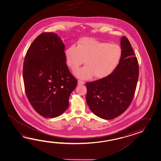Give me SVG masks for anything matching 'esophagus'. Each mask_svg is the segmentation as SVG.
<instances>
[{
	"mask_svg": "<svg viewBox=\"0 0 161 161\" xmlns=\"http://www.w3.org/2000/svg\"><path fill=\"white\" fill-rule=\"evenodd\" d=\"M78 85H83V84H85V82H84V81H82V80H78Z\"/></svg>",
	"mask_w": 161,
	"mask_h": 161,
	"instance_id": "1",
	"label": "esophagus"
}]
</instances>
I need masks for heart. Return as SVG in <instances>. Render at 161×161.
<instances>
[{
	"label": "heart",
	"instance_id": "heart-1",
	"mask_svg": "<svg viewBox=\"0 0 161 161\" xmlns=\"http://www.w3.org/2000/svg\"><path fill=\"white\" fill-rule=\"evenodd\" d=\"M121 54L119 45L89 38L81 39L77 47L71 45L65 51L67 64L70 69H75L84 61L86 66L74 71L82 79H89L92 75L96 78L108 75L118 64Z\"/></svg>",
	"mask_w": 161,
	"mask_h": 161
}]
</instances>
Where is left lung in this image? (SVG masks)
Returning <instances> with one entry per match:
<instances>
[{"label":"left lung","mask_w":161,"mask_h":161,"mask_svg":"<svg viewBox=\"0 0 161 161\" xmlns=\"http://www.w3.org/2000/svg\"><path fill=\"white\" fill-rule=\"evenodd\" d=\"M121 57L109 75L86 83V102L96 116L111 120L120 116L130 105L139 78V64L130 42L121 38Z\"/></svg>","instance_id":"obj_1"}]
</instances>
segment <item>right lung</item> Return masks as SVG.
Segmentation results:
<instances>
[{
  "label": "right lung",
  "instance_id": "obj_1",
  "mask_svg": "<svg viewBox=\"0 0 161 161\" xmlns=\"http://www.w3.org/2000/svg\"><path fill=\"white\" fill-rule=\"evenodd\" d=\"M64 49L58 34L43 33L32 42L25 58L23 79L27 99L45 118L65 112L78 83L66 64Z\"/></svg>",
  "mask_w": 161,
  "mask_h": 161
}]
</instances>
